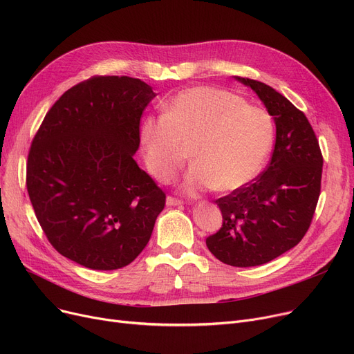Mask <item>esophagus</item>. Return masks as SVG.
Instances as JSON below:
<instances>
[{
  "label": "esophagus",
  "mask_w": 354,
  "mask_h": 354,
  "mask_svg": "<svg viewBox=\"0 0 354 354\" xmlns=\"http://www.w3.org/2000/svg\"><path fill=\"white\" fill-rule=\"evenodd\" d=\"M166 205L167 207H182L183 205V201L174 198V196H167L166 198Z\"/></svg>",
  "instance_id": "34e87169"
}]
</instances>
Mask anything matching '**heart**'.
<instances>
[{"instance_id":"1","label":"heart","mask_w":354,"mask_h":354,"mask_svg":"<svg viewBox=\"0 0 354 354\" xmlns=\"http://www.w3.org/2000/svg\"><path fill=\"white\" fill-rule=\"evenodd\" d=\"M274 142V123L263 107L231 91L199 86L183 90L140 127L146 167L171 180L185 162L195 163L183 180L189 194L216 188L234 192L259 174Z\"/></svg>"}]
</instances>
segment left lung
<instances>
[{
  "label": "left lung",
  "mask_w": 354,
  "mask_h": 354,
  "mask_svg": "<svg viewBox=\"0 0 354 354\" xmlns=\"http://www.w3.org/2000/svg\"><path fill=\"white\" fill-rule=\"evenodd\" d=\"M235 79L251 87L274 118L275 146L267 169L254 182L216 199L222 227L207 238V247L224 264L255 267L306 235L320 196L323 156L301 110L266 83Z\"/></svg>",
  "instance_id": "obj_1"
}]
</instances>
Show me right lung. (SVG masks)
Returning a JSON list of instances; mask_svg holds the SVG:
<instances>
[{
	"mask_svg": "<svg viewBox=\"0 0 354 354\" xmlns=\"http://www.w3.org/2000/svg\"><path fill=\"white\" fill-rule=\"evenodd\" d=\"M155 96L140 79L95 76L53 104L32 139L27 191L35 216L50 244L86 268L129 266L165 208V192L133 159Z\"/></svg>",
	"mask_w": 354,
	"mask_h": 354,
	"instance_id": "add662e5",
	"label": "right lung"
}]
</instances>
